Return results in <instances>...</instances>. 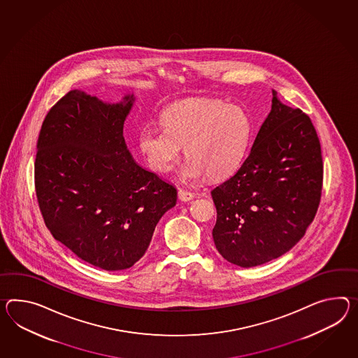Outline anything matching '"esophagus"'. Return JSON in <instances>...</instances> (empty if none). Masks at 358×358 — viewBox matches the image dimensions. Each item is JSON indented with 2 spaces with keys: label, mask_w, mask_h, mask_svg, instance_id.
Instances as JSON below:
<instances>
[{
  "label": "esophagus",
  "mask_w": 358,
  "mask_h": 358,
  "mask_svg": "<svg viewBox=\"0 0 358 358\" xmlns=\"http://www.w3.org/2000/svg\"><path fill=\"white\" fill-rule=\"evenodd\" d=\"M194 198V194L192 192H187V190H183V189H178V199L182 201H192Z\"/></svg>",
  "instance_id": "esophagus-1"
}]
</instances>
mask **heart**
Masks as SVG:
<instances>
[{
	"label": "heart",
	"mask_w": 358,
	"mask_h": 358,
	"mask_svg": "<svg viewBox=\"0 0 358 358\" xmlns=\"http://www.w3.org/2000/svg\"><path fill=\"white\" fill-rule=\"evenodd\" d=\"M164 128L148 124L138 136V146L148 166L169 172L181 150L189 157L182 178L207 175L222 180L242 164L252 133V122L243 108L215 99H192L168 107L162 114Z\"/></svg>",
	"instance_id": "heart-1"
}]
</instances>
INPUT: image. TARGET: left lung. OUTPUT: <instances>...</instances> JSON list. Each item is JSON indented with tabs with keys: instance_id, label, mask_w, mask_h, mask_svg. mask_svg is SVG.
Wrapping results in <instances>:
<instances>
[{
	"instance_id": "8db88e82",
	"label": "left lung",
	"mask_w": 358,
	"mask_h": 358,
	"mask_svg": "<svg viewBox=\"0 0 358 358\" xmlns=\"http://www.w3.org/2000/svg\"><path fill=\"white\" fill-rule=\"evenodd\" d=\"M321 143L310 117L279 101L242 166L216 186L212 236L220 255L252 268L289 251L313 221L322 194Z\"/></svg>"
}]
</instances>
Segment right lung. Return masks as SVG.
Returning a JSON list of instances; mask_svg holds the SVG:
<instances>
[{"mask_svg":"<svg viewBox=\"0 0 358 358\" xmlns=\"http://www.w3.org/2000/svg\"><path fill=\"white\" fill-rule=\"evenodd\" d=\"M133 94L107 105L70 90L45 116L35 190L52 236L81 260L124 271L148 251L177 190L138 166L122 136Z\"/></svg>","mask_w":358,"mask_h":358,"instance_id":"add662e5","label":"right lung"}]
</instances>
